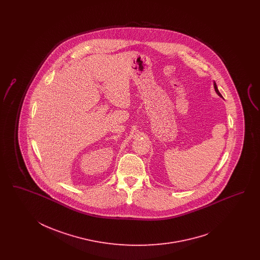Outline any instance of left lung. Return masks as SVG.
<instances>
[{"instance_id":"left-lung-1","label":"left lung","mask_w":260,"mask_h":260,"mask_svg":"<svg viewBox=\"0 0 260 260\" xmlns=\"http://www.w3.org/2000/svg\"><path fill=\"white\" fill-rule=\"evenodd\" d=\"M213 86H214V89H215V91H216V93L222 97V95H221L220 92H219V90H218V88H217V86H216V84H215V82H214V84H213Z\"/></svg>"}]
</instances>
